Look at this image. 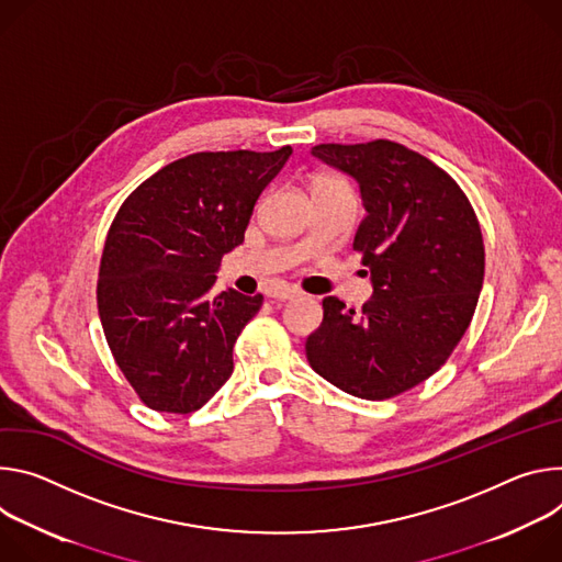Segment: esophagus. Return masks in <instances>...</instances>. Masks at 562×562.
<instances>
[{
    "label": "esophagus",
    "mask_w": 562,
    "mask_h": 562,
    "mask_svg": "<svg viewBox=\"0 0 562 562\" xmlns=\"http://www.w3.org/2000/svg\"><path fill=\"white\" fill-rule=\"evenodd\" d=\"M268 296H272L274 301H290V299L299 296V290L292 285H274L268 290Z\"/></svg>",
    "instance_id": "obj_1"
}]
</instances>
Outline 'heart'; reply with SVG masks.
I'll list each match as a JSON object with an SVG mask.
<instances>
[{
    "label": "heart",
    "mask_w": 562,
    "mask_h": 562,
    "mask_svg": "<svg viewBox=\"0 0 562 562\" xmlns=\"http://www.w3.org/2000/svg\"><path fill=\"white\" fill-rule=\"evenodd\" d=\"M322 182H339V180H335V178H322L317 184H322Z\"/></svg>",
    "instance_id": "heart-1"
}]
</instances>
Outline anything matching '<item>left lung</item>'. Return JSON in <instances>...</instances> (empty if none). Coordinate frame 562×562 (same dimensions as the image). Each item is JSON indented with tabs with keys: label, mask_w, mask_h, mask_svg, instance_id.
<instances>
[{
	"label": "left lung",
	"mask_w": 562,
	"mask_h": 562,
	"mask_svg": "<svg viewBox=\"0 0 562 562\" xmlns=\"http://www.w3.org/2000/svg\"><path fill=\"white\" fill-rule=\"evenodd\" d=\"M310 154L359 184L366 218L352 249L372 296L359 315L326 296L307 361L348 395H400L440 370L471 324L484 279L477 218L447 171L397 143H330Z\"/></svg>",
	"instance_id": "obj_1"
}]
</instances>
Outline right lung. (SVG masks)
Returning a JSON list of instances; mask_svg holds the SVG:
<instances>
[{
  "label": "right lung",
  "mask_w": 562,
  "mask_h": 562,
  "mask_svg": "<svg viewBox=\"0 0 562 562\" xmlns=\"http://www.w3.org/2000/svg\"><path fill=\"white\" fill-rule=\"evenodd\" d=\"M290 154L292 147L184 156L145 180L115 214L98 310L117 368L149 408L192 413L229 380L234 344L263 294L212 288Z\"/></svg>",
  "instance_id": "obj_1"
}]
</instances>
